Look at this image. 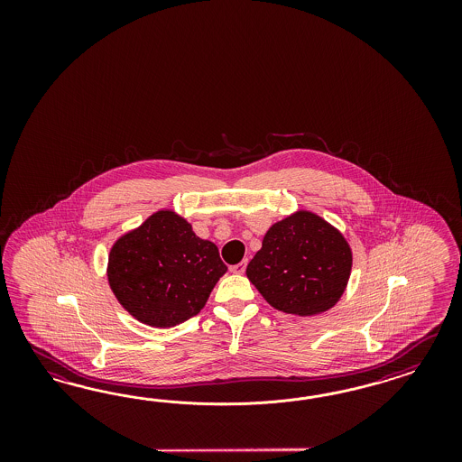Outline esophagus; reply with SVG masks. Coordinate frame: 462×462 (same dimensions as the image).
Wrapping results in <instances>:
<instances>
[{
  "label": "esophagus",
  "instance_id": "1",
  "mask_svg": "<svg viewBox=\"0 0 462 462\" xmlns=\"http://www.w3.org/2000/svg\"><path fill=\"white\" fill-rule=\"evenodd\" d=\"M245 267H247V259H245V261H240L238 264H234V266H230V271H232V273H236V274H244Z\"/></svg>",
  "mask_w": 462,
  "mask_h": 462
}]
</instances>
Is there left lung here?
Segmentation results:
<instances>
[{"instance_id": "left-lung-1", "label": "left lung", "mask_w": 462, "mask_h": 462, "mask_svg": "<svg viewBox=\"0 0 462 462\" xmlns=\"http://www.w3.org/2000/svg\"><path fill=\"white\" fill-rule=\"evenodd\" d=\"M350 266L346 238L320 217L300 211L267 230L245 273L271 307L308 317L336 305Z\"/></svg>"}]
</instances>
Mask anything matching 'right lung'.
<instances>
[{
  "label": "right lung",
  "mask_w": 462,
  "mask_h": 462,
  "mask_svg": "<svg viewBox=\"0 0 462 462\" xmlns=\"http://www.w3.org/2000/svg\"><path fill=\"white\" fill-rule=\"evenodd\" d=\"M225 271L218 247L196 237L191 225L171 211H157L118 238L108 257L116 300L139 322L157 328L198 315Z\"/></svg>",
  "instance_id": "add662e5"
}]
</instances>
